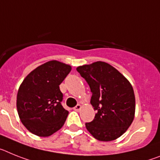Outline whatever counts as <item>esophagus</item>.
I'll return each instance as SVG.
<instances>
[{
	"instance_id": "34e87169",
	"label": "esophagus",
	"mask_w": 160,
	"mask_h": 160,
	"mask_svg": "<svg viewBox=\"0 0 160 160\" xmlns=\"http://www.w3.org/2000/svg\"><path fill=\"white\" fill-rule=\"evenodd\" d=\"M81 108H82L81 105H76V106H75L74 108H73V109H74L75 111H77V112H78V111H80V109H81Z\"/></svg>"
}]
</instances>
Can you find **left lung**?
<instances>
[{"label":"left lung","mask_w":160,"mask_h":160,"mask_svg":"<svg viewBox=\"0 0 160 160\" xmlns=\"http://www.w3.org/2000/svg\"><path fill=\"white\" fill-rule=\"evenodd\" d=\"M91 89L90 103L97 111L86 129L96 139H117L128 130L134 118L135 97L129 80L109 63L97 61L76 68Z\"/></svg>","instance_id":"obj_1"}]
</instances>
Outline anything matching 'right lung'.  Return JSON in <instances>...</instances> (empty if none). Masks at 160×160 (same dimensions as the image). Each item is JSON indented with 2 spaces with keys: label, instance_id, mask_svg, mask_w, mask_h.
I'll return each mask as SVG.
<instances>
[{
  "label": "right lung",
  "instance_id": "1",
  "mask_svg": "<svg viewBox=\"0 0 160 160\" xmlns=\"http://www.w3.org/2000/svg\"><path fill=\"white\" fill-rule=\"evenodd\" d=\"M72 67L48 61L27 75L19 87L17 109L21 122L32 134L48 137L63 126L68 111L62 106L59 85Z\"/></svg>",
  "mask_w": 160,
  "mask_h": 160
}]
</instances>
